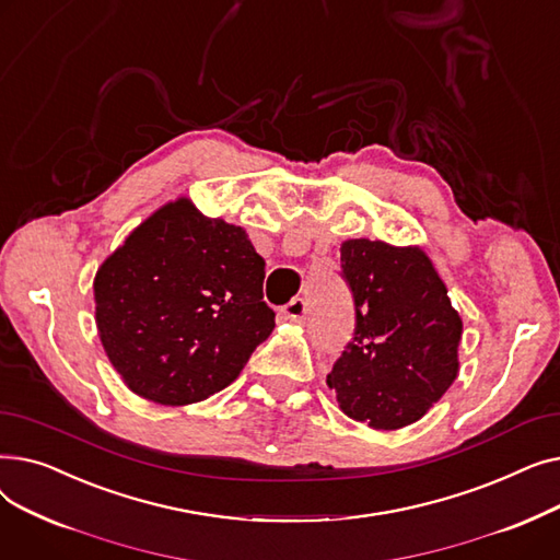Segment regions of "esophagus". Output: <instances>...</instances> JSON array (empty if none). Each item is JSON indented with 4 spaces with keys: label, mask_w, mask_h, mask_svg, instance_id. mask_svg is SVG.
<instances>
[{
    "label": "esophagus",
    "mask_w": 560,
    "mask_h": 560,
    "mask_svg": "<svg viewBox=\"0 0 560 560\" xmlns=\"http://www.w3.org/2000/svg\"><path fill=\"white\" fill-rule=\"evenodd\" d=\"M283 315L285 319H292V322H304L306 315H308V304L304 298H295L290 304L283 306Z\"/></svg>",
    "instance_id": "esophagus-1"
}]
</instances>
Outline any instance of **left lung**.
I'll use <instances>...</instances> for the list:
<instances>
[{"label":"left lung","mask_w":560,"mask_h":560,"mask_svg":"<svg viewBox=\"0 0 560 560\" xmlns=\"http://www.w3.org/2000/svg\"><path fill=\"white\" fill-rule=\"evenodd\" d=\"M340 277L354 334L327 376L349 418L393 431L418 422L458 374L463 322L418 247L347 241Z\"/></svg>","instance_id":"1"}]
</instances>
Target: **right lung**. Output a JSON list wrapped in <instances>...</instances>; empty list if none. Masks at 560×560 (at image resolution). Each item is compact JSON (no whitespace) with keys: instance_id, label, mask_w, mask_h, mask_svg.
Returning <instances> with one entry per match:
<instances>
[{"instance_id":"right-lung-1","label":"right lung","mask_w":560,"mask_h":560,"mask_svg":"<svg viewBox=\"0 0 560 560\" xmlns=\"http://www.w3.org/2000/svg\"><path fill=\"white\" fill-rule=\"evenodd\" d=\"M265 260L241 226L163 206L95 277L97 329L127 386L156 404L211 397L275 329Z\"/></svg>"}]
</instances>
